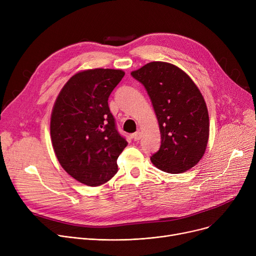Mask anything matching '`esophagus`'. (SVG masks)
<instances>
[{
    "mask_svg": "<svg viewBox=\"0 0 256 256\" xmlns=\"http://www.w3.org/2000/svg\"><path fill=\"white\" fill-rule=\"evenodd\" d=\"M132 138L135 140V141H139L140 139H141V132H134L132 135Z\"/></svg>",
    "mask_w": 256,
    "mask_h": 256,
    "instance_id": "obj_1",
    "label": "esophagus"
}]
</instances>
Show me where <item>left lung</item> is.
Returning a JSON list of instances; mask_svg holds the SVG:
<instances>
[{
    "instance_id": "left-lung-1",
    "label": "left lung",
    "mask_w": 256,
    "mask_h": 256,
    "mask_svg": "<svg viewBox=\"0 0 256 256\" xmlns=\"http://www.w3.org/2000/svg\"><path fill=\"white\" fill-rule=\"evenodd\" d=\"M150 98L160 132V146L150 158L164 172L178 174L194 167L204 156L210 135L206 104L184 70L154 61L132 72Z\"/></svg>"
}]
</instances>
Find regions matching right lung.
Here are the masks:
<instances>
[{
  "label": "right lung",
  "instance_id": "right-lung-1",
  "mask_svg": "<svg viewBox=\"0 0 256 256\" xmlns=\"http://www.w3.org/2000/svg\"><path fill=\"white\" fill-rule=\"evenodd\" d=\"M120 70L96 68L72 76L61 89L50 116V138L62 168L90 186L110 180L128 145L117 132L108 98L124 78Z\"/></svg>",
  "mask_w": 256,
  "mask_h": 256
}]
</instances>
